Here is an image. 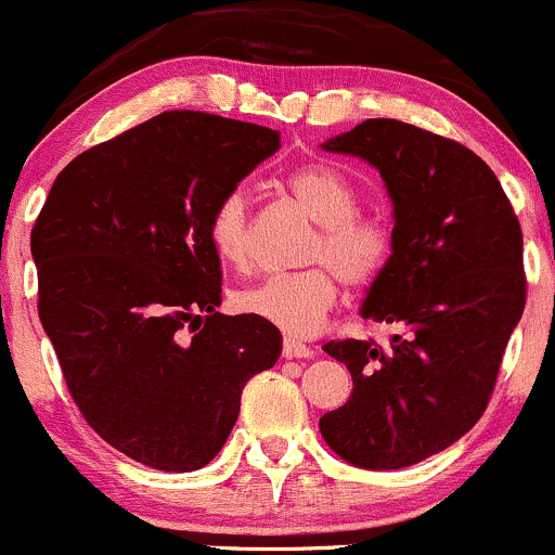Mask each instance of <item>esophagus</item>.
Masks as SVG:
<instances>
[{
  "label": "esophagus",
  "mask_w": 555,
  "mask_h": 555,
  "mask_svg": "<svg viewBox=\"0 0 555 555\" xmlns=\"http://www.w3.org/2000/svg\"><path fill=\"white\" fill-rule=\"evenodd\" d=\"M283 357H291V360H304V357H312V349L307 347V344L301 341H294V338H285L283 344Z\"/></svg>",
  "instance_id": "obj_1"
}]
</instances>
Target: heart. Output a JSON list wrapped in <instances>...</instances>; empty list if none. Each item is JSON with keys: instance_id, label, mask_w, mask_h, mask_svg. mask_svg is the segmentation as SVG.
Listing matches in <instances>:
<instances>
[{"instance_id": "obj_1", "label": "heart", "mask_w": 555, "mask_h": 555, "mask_svg": "<svg viewBox=\"0 0 555 555\" xmlns=\"http://www.w3.org/2000/svg\"><path fill=\"white\" fill-rule=\"evenodd\" d=\"M288 190L304 211L320 224L307 261H320L301 272L270 275L235 296L241 312L280 327L285 336H312L323 325L338 296V280L347 288H367L386 270L391 235L384 222L360 217V195L347 177L323 164H309L288 177ZM214 254L230 267L248 261V198L232 190L219 201L208 222Z\"/></svg>"}]
</instances>
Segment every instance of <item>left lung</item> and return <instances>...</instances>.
Returning a JSON list of instances; mask_svg holds the SVG:
<instances>
[{
    "label": "left lung",
    "mask_w": 555,
    "mask_h": 555,
    "mask_svg": "<svg viewBox=\"0 0 555 555\" xmlns=\"http://www.w3.org/2000/svg\"><path fill=\"white\" fill-rule=\"evenodd\" d=\"M323 151L378 169L391 198V256L360 314L404 327L389 347L327 341L351 373L320 434L357 468H408L481 418L527 301L521 228L474 151L395 118H367Z\"/></svg>",
    "instance_id": "obj_1"
}]
</instances>
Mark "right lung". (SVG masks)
Wrapping results in <instances>:
<instances>
[{"label":"right lung","mask_w":555,"mask_h":555,"mask_svg":"<svg viewBox=\"0 0 555 555\" xmlns=\"http://www.w3.org/2000/svg\"><path fill=\"white\" fill-rule=\"evenodd\" d=\"M280 147V132L169 111L57 175L31 232L39 320L89 426L158 470L204 468L248 378L283 349L275 325L217 312L208 222Z\"/></svg>","instance_id":"obj_1"}]
</instances>
